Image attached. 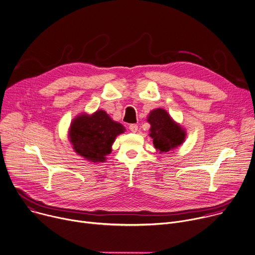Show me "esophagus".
<instances>
[{"mask_svg": "<svg viewBox=\"0 0 255 255\" xmlns=\"http://www.w3.org/2000/svg\"><path fill=\"white\" fill-rule=\"evenodd\" d=\"M129 129L133 132V133H136L138 131V126L137 124H130L129 125Z\"/></svg>", "mask_w": 255, "mask_h": 255, "instance_id": "esophagus-1", "label": "esophagus"}]
</instances>
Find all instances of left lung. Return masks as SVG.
<instances>
[{
    "label": "left lung",
    "mask_w": 255,
    "mask_h": 255,
    "mask_svg": "<svg viewBox=\"0 0 255 255\" xmlns=\"http://www.w3.org/2000/svg\"><path fill=\"white\" fill-rule=\"evenodd\" d=\"M150 125V137L154 147L160 152H168L181 145L185 132L163 109L153 110L147 120Z\"/></svg>",
    "instance_id": "left-lung-1"
}]
</instances>
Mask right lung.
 Returning <instances> with one entry per match:
<instances>
[{
	"instance_id": "right-lung-1",
	"label": "right lung",
	"mask_w": 255,
	"mask_h": 255,
	"mask_svg": "<svg viewBox=\"0 0 255 255\" xmlns=\"http://www.w3.org/2000/svg\"><path fill=\"white\" fill-rule=\"evenodd\" d=\"M124 127L113 121L103 110L93 115H81L71 124L70 141L79 155L92 162H103L111 153V146Z\"/></svg>"
}]
</instances>
